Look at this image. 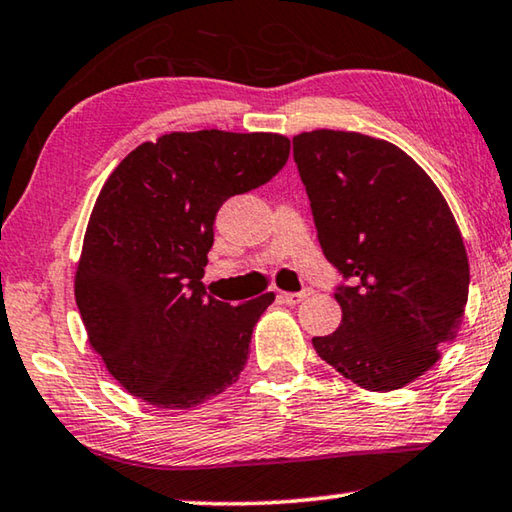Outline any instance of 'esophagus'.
Wrapping results in <instances>:
<instances>
[{
    "label": "esophagus",
    "mask_w": 512,
    "mask_h": 512,
    "mask_svg": "<svg viewBox=\"0 0 512 512\" xmlns=\"http://www.w3.org/2000/svg\"><path fill=\"white\" fill-rule=\"evenodd\" d=\"M308 295H311V290H301V292H279V299L283 301V304L288 306H297L304 301Z\"/></svg>",
    "instance_id": "1"
}]
</instances>
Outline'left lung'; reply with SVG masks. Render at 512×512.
Returning <instances> with one entry per match:
<instances>
[{"label":"left lung","instance_id":"8db88e82","mask_svg":"<svg viewBox=\"0 0 512 512\" xmlns=\"http://www.w3.org/2000/svg\"><path fill=\"white\" fill-rule=\"evenodd\" d=\"M292 145L326 261L354 281L335 290L342 322L313 338L317 356L365 390L404 388L463 322L469 263L454 215L388 140L315 129Z\"/></svg>","mask_w":512,"mask_h":512}]
</instances>
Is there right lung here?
Here are the masks:
<instances>
[{"label":"right lung","instance_id":"add662e5","mask_svg":"<svg viewBox=\"0 0 512 512\" xmlns=\"http://www.w3.org/2000/svg\"><path fill=\"white\" fill-rule=\"evenodd\" d=\"M281 133L174 131L142 142L106 179L74 274L88 342L147 404L186 410L238 381L274 292L231 306L206 295L220 206L288 161Z\"/></svg>","mask_w":512,"mask_h":512}]
</instances>
